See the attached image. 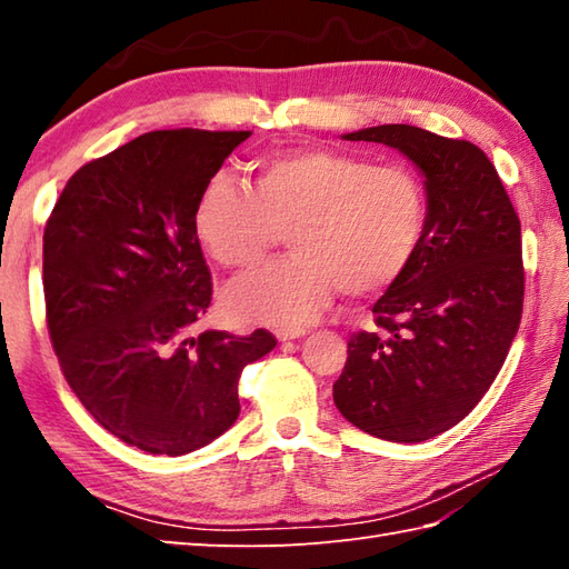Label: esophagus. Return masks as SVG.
<instances>
[{
	"label": "esophagus",
	"mask_w": 569,
	"mask_h": 569,
	"mask_svg": "<svg viewBox=\"0 0 569 569\" xmlns=\"http://www.w3.org/2000/svg\"><path fill=\"white\" fill-rule=\"evenodd\" d=\"M306 335V330L303 328H281V330H276V337L281 342H286V340H296V337H303Z\"/></svg>",
	"instance_id": "obj_1"
}]
</instances>
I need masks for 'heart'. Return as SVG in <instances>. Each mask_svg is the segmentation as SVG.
<instances>
[{"label":"heart","mask_w":569,"mask_h":569,"mask_svg":"<svg viewBox=\"0 0 569 569\" xmlns=\"http://www.w3.org/2000/svg\"><path fill=\"white\" fill-rule=\"evenodd\" d=\"M249 176L251 188L222 173L204 180L190 217L200 249L227 269L259 263L288 229L296 253L229 286L227 310L241 322H308L337 288L383 293L426 244L430 192L403 163L300 147L257 156Z\"/></svg>","instance_id":"b5f03b06"}]
</instances>
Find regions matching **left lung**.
I'll list each match as a JSON object with an SVG mask.
<instances>
[{"mask_svg":"<svg viewBox=\"0 0 569 569\" xmlns=\"http://www.w3.org/2000/svg\"><path fill=\"white\" fill-rule=\"evenodd\" d=\"M342 139L386 143L418 166L430 229L416 263L373 303L377 330L349 337L335 406L373 438L422 442L481 401L509 355L523 312L521 220L471 141L410 124Z\"/></svg>","mask_w":569,"mask_h":569,"instance_id":"obj_1","label":"left lung"}]
</instances>
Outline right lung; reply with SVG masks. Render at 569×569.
I'll list each match as a JSON object with an SVG mask.
<instances>
[{
  "label": "right lung",
  "instance_id": "add662e5",
  "mask_svg": "<svg viewBox=\"0 0 569 569\" xmlns=\"http://www.w3.org/2000/svg\"><path fill=\"white\" fill-rule=\"evenodd\" d=\"M251 131H149L84 163L43 229L48 335L63 377L114 438L178 457L239 416L241 369L276 337L198 332L212 276L192 232L204 180Z\"/></svg>",
  "mask_w": 569,
  "mask_h": 569
}]
</instances>
